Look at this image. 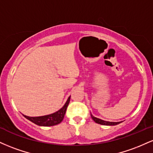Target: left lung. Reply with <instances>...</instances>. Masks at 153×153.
Masks as SVG:
<instances>
[{
  "label": "left lung",
  "mask_w": 153,
  "mask_h": 153,
  "mask_svg": "<svg viewBox=\"0 0 153 153\" xmlns=\"http://www.w3.org/2000/svg\"><path fill=\"white\" fill-rule=\"evenodd\" d=\"M91 118L93 119V120L95 122L97 123V124H102V125H107V126H114V125H117V124H119V123H121L122 122H106V121H103L102 119H100L99 118H96L93 116L92 114H91Z\"/></svg>",
  "instance_id": "1"
}]
</instances>
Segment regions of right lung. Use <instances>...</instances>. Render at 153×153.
<instances>
[{
	"mask_svg": "<svg viewBox=\"0 0 153 153\" xmlns=\"http://www.w3.org/2000/svg\"><path fill=\"white\" fill-rule=\"evenodd\" d=\"M70 100H71V96L68 98L66 103H65L64 106L60 109L57 111L54 112L53 114H51L36 117H28V116L26 115H24V117L27 119H29V121H31V122L34 123L35 124L39 126L50 127V126L57 125V124H59L63 120L65 114L66 109L70 103Z\"/></svg>",
	"mask_w": 153,
	"mask_h": 153,
	"instance_id": "obj_1",
	"label": "right lung"
}]
</instances>
